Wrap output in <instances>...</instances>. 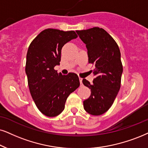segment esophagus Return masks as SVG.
Listing matches in <instances>:
<instances>
[{
	"mask_svg": "<svg viewBox=\"0 0 148 148\" xmlns=\"http://www.w3.org/2000/svg\"><path fill=\"white\" fill-rule=\"evenodd\" d=\"M79 80H80V85H82V84H83V83H82V81H83V78H79Z\"/></svg>",
	"mask_w": 148,
	"mask_h": 148,
	"instance_id": "34e87169",
	"label": "esophagus"
}]
</instances>
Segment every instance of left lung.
I'll use <instances>...</instances> for the list:
<instances>
[{
    "instance_id": "left-lung-1",
    "label": "left lung",
    "mask_w": 148,
    "mask_h": 148,
    "mask_svg": "<svg viewBox=\"0 0 148 148\" xmlns=\"http://www.w3.org/2000/svg\"><path fill=\"white\" fill-rule=\"evenodd\" d=\"M76 33L86 44L89 63L95 65L93 83L83 80L84 85L91 89L89 98L83 101L84 109L91 115H102L111 108L121 87L123 67L120 50L113 37L102 28Z\"/></svg>"
}]
</instances>
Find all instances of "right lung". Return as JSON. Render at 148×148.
<instances>
[{
	"instance_id": "add662e5",
	"label": "right lung",
	"mask_w": 148,
	"mask_h": 148,
	"mask_svg": "<svg viewBox=\"0 0 148 148\" xmlns=\"http://www.w3.org/2000/svg\"><path fill=\"white\" fill-rule=\"evenodd\" d=\"M77 37L74 31L45 29L28 49L25 72L30 93L38 109L48 117L59 115L69 95L80 85L75 73L63 75L54 69L60 64L64 44Z\"/></svg>"
}]
</instances>
